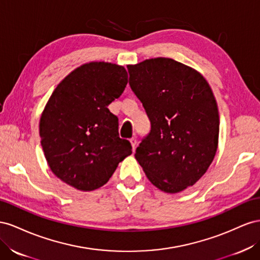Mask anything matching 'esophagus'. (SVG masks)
<instances>
[{
	"instance_id": "obj_1",
	"label": "esophagus",
	"mask_w": 260,
	"mask_h": 260,
	"mask_svg": "<svg viewBox=\"0 0 260 260\" xmlns=\"http://www.w3.org/2000/svg\"><path fill=\"white\" fill-rule=\"evenodd\" d=\"M129 142H131V144H132L133 150H135V148H136V146H137V139H136L135 137H133V138L129 139Z\"/></svg>"
}]
</instances>
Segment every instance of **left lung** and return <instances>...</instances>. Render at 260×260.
Listing matches in <instances>:
<instances>
[{
  "instance_id": "8db88e82",
  "label": "left lung",
  "mask_w": 260,
  "mask_h": 260,
  "mask_svg": "<svg viewBox=\"0 0 260 260\" xmlns=\"http://www.w3.org/2000/svg\"><path fill=\"white\" fill-rule=\"evenodd\" d=\"M129 86L151 128L135 158L148 180L166 192L192 186L214 158L219 114L211 88L199 73L172 58L128 65Z\"/></svg>"
}]
</instances>
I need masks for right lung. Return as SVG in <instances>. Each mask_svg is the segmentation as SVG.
<instances>
[{
    "label": "right lung",
    "mask_w": 260,
    "mask_h": 260,
    "mask_svg": "<svg viewBox=\"0 0 260 260\" xmlns=\"http://www.w3.org/2000/svg\"><path fill=\"white\" fill-rule=\"evenodd\" d=\"M127 80L123 66L92 62L72 72L52 93L40 118L41 146L64 183L97 189L132 153L131 143L118 136L117 116L108 109Z\"/></svg>",
    "instance_id": "right-lung-1"
}]
</instances>
